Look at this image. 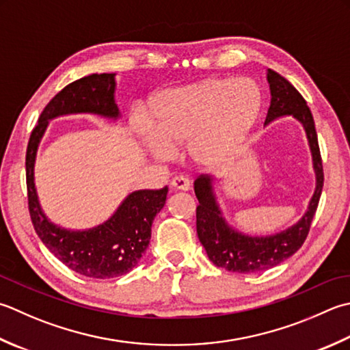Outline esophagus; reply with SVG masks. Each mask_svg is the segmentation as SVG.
<instances>
[{
    "instance_id": "1",
    "label": "esophagus",
    "mask_w": 350,
    "mask_h": 350,
    "mask_svg": "<svg viewBox=\"0 0 350 350\" xmlns=\"http://www.w3.org/2000/svg\"><path fill=\"white\" fill-rule=\"evenodd\" d=\"M171 188L176 189V191H189L191 188V182L187 179V177H174L173 180H171Z\"/></svg>"
}]
</instances>
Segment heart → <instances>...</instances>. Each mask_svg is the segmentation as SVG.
Returning <instances> with one entry per match:
<instances>
[{
  "instance_id": "b5f03b06",
  "label": "heart",
  "mask_w": 350,
  "mask_h": 350,
  "mask_svg": "<svg viewBox=\"0 0 350 350\" xmlns=\"http://www.w3.org/2000/svg\"><path fill=\"white\" fill-rule=\"evenodd\" d=\"M262 92L255 80L204 79L168 89L148 103V126L139 124V139L156 159L187 146L196 165L221 168L247 141L261 116Z\"/></svg>"
}]
</instances>
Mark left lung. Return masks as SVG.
Here are the masks:
<instances>
[{
    "label": "left lung",
    "mask_w": 350,
    "mask_h": 350,
    "mask_svg": "<svg viewBox=\"0 0 350 350\" xmlns=\"http://www.w3.org/2000/svg\"><path fill=\"white\" fill-rule=\"evenodd\" d=\"M267 81L270 86L271 100L264 126H269L279 118L291 116L304 127L311 152L312 170L316 174V188L305 214L296 223L270 235H250L226 220L215 193V180L209 176H200L196 179L198 239L217 267L244 275L273 269L302 247L323 189V165L310 107L297 89L280 74L267 70Z\"/></svg>",
    "instance_id": "obj_1"
}]
</instances>
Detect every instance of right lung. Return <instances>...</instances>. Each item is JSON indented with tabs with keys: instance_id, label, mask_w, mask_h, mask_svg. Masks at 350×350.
<instances>
[{
	"instance_id": "1",
	"label": "right lung",
	"mask_w": 350,
	"mask_h": 350,
	"mask_svg": "<svg viewBox=\"0 0 350 350\" xmlns=\"http://www.w3.org/2000/svg\"><path fill=\"white\" fill-rule=\"evenodd\" d=\"M115 75L91 74L62 89L40 113L25 156L29 209L38 237L59 261L75 273L95 279L118 278L138 265L150 244L154 217L165 206L168 188L133 191L106 221L89 229H66L53 223L40 206L34 183V163L39 144L51 120L77 113L95 115L109 121L121 118L115 100Z\"/></svg>"
}]
</instances>
